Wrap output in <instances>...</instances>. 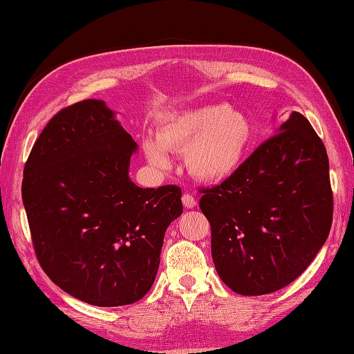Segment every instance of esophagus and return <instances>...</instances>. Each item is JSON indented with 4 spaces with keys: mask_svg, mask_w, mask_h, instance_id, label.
<instances>
[{
    "mask_svg": "<svg viewBox=\"0 0 354 354\" xmlns=\"http://www.w3.org/2000/svg\"><path fill=\"white\" fill-rule=\"evenodd\" d=\"M183 204H184V207L185 208H194L196 207V199H194L190 193H184L183 194Z\"/></svg>",
    "mask_w": 354,
    "mask_h": 354,
    "instance_id": "34e87169",
    "label": "esophagus"
}]
</instances>
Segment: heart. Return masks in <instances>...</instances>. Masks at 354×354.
<instances>
[{"label": "heart", "mask_w": 354, "mask_h": 354, "mask_svg": "<svg viewBox=\"0 0 354 354\" xmlns=\"http://www.w3.org/2000/svg\"><path fill=\"white\" fill-rule=\"evenodd\" d=\"M254 141L251 120L227 103L183 109L167 114L156 138L142 142L147 160L165 167L167 152H184L185 167L201 183H221L234 173Z\"/></svg>", "instance_id": "1"}]
</instances>
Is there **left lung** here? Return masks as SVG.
Here are the masks:
<instances>
[{"label":"left lung","instance_id":"1","mask_svg":"<svg viewBox=\"0 0 354 354\" xmlns=\"http://www.w3.org/2000/svg\"><path fill=\"white\" fill-rule=\"evenodd\" d=\"M201 193L216 270L240 295H266L292 283L332 228L324 142L295 111L230 178Z\"/></svg>","mask_w":354,"mask_h":354}]
</instances>
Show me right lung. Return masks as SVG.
I'll return each instance as SVG.
<instances>
[{
  "instance_id": "obj_1",
  "label": "right lung",
  "mask_w": 354,
  "mask_h": 354,
  "mask_svg": "<svg viewBox=\"0 0 354 354\" xmlns=\"http://www.w3.org/2000/svg\"><path fill=\"white\" fill-rule=\"evenodd\" d=\"M137 142L102 100L61 109L24 167L22 202L36 259L71 297L99 307L138 301L152 288L181 189L129 178Z\"/></svg>"
}]
</instances>
